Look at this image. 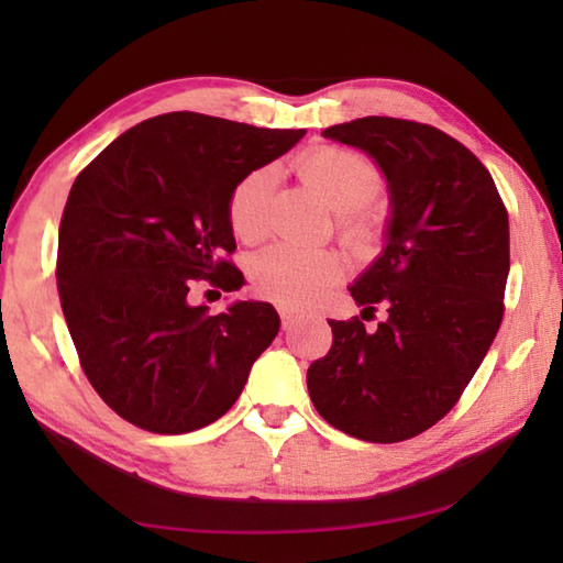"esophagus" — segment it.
<instances>
[{"label":"esophagus","mask_w":563,"mask_h":563,"mask_svg":"<svg viewBox=\"0 0 563 563\" xmlns=\"http://www.w3.org/2000/svg\"><path fill=\"white\" fill-rule=\"evenodd\" d=\"M278 312H280V322H283V330H290L295 325V320H298V312L288 305H278Z\"/></svg>","instance_id":"34e87169"}]
</instances>
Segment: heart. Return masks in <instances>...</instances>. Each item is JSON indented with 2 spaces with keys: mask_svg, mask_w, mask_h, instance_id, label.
Returning a JSON list of instances; mask_svg holds the SVG:
<instances>
[{
  "mask_svg": "<svg viewBox=\"0 0 563 563\" xmlns=\"http://www.w3.org/2000/svg\"><path fill=\"white\" fill-rule=\"evenodd\" d=\"M295 170L312 194L338 216L340 233L350 243H367L377 233V216L367 203L379 190V170L367 156L342 146H318L302 154ZM275 186L273 168H255L228 196V223L235 238L255 243L268 233V208ZM345 265L335 253L308 251L290 243L271 245L251 263L253 288L263 298L305 305L335 285Z\"/></svg>",
  "mask_w": 563,
  "mask_h": 563,
  "instance_id": "heart-1",
  "label": "heart"
}]
</instances>
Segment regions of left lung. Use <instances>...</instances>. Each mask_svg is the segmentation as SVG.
<instances>
[{
    "label": "left lung",
    "instance_id": "8db88e82",
    "mask_svg": "<svg viewBox=\"0 0 563 563\" xmlns=\"http://www.w3.org/2000/svg\"><path fill=\"white\" fill-rule=\"evenodd\" d=\"M322 136L383 168L393 218L387 245L350 292L385 320H328L332 347L308 369L312 405L365 442L422 434L460 402L504 318L509 216L484 164L444 131L365 117Z\"/></svg>",
    "mask_w": 563,
    "mask_h": 563
}]
</instances>
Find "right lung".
<instances>
[{"label": "right lung", "mask_w": 563, "mask_h": 563, "mask_svg": "<svg viewBox=\"0 0 563 563\" xmlns=\"http://www.w3.org/2000/svg\"><path fill=\"white\" fill-rule=\"evenodd\" d=\"M302 129H258L194 111L129 129L76 176L56 253L59 300L84 375L113 412L156 434L216 422L278 335L271 302L211 316L194 283L243 288L228 261V196Z\"/></svg>", "instance_id": "add662e5"}]
</instances>
